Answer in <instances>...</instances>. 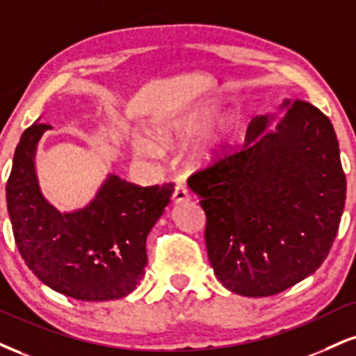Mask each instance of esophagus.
Instances as JSON below:
<instances>
[{"label": "esophagus", "mask_w": 356, "mask_h": 356, "mask_svg": "<svg viewBox=\"0 0 356 356\" xmlns=\"http://www.w3.org/2000/svg\"><path fill=\"white\" fill-rule=\"evenodd\" d=\"M187 200H191V192L187 187L184 186H177L174 191V202L175 204H181V202H187Z\"/></svg>", "instance_id": "1"}]
</instances>
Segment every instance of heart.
Listing matches in <instances>:
<instances>
[{"instance_id": "heart-1", "label": "heart", "mask_w": 356, "mask_h": 356, "mask_svg": "<svg viewBox=\"0 0 356 356\" xmlns=\"http://www.w3.org/2000/svg\"><path fill=\"white\" fill-rule=\"evenodd\" d=\"M216 111L207 109L204 113L194 115V118L186 119V121L177 122V124H164V126H159L154 129V136L159 140L162 145H175L182 140H186L187 137H191L195 132L202 131L209 122L216 118ZM220 149V140H213L207 145V147L202 149L199 154L200 159H209L213 154ZM134 151L137 156L140 157H149V159H159L162 156V149L154 143L152 139L145 136H137L134 139Z\"/></svg>"}]
</instances>
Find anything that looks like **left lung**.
I'll return each instance as SVG.
<instances>
[{
  "label": "left lung",
  "instance_id": "obj_1",
  "mask_svg": "<svg viewBox=\"0 0 356 356\" xmlns=\"http://www.w3.org/2000/svg\"><path fill=\"white\" fill-rule=\"evenodd\" d=\"M273 129L257 115L245 144L189 177L207 217L205 245L216 277L230 292L268 297L312 275L338 234L346 179L337 134L305 101Z\"/></svg>",
  "mask_w": 356,
  "mask_h": 356
}]
</instances>
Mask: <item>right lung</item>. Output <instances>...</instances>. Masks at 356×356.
Here are the masks:
<instances>
[{"instance_id": "right-lung-1", "label": "right lung", "mask_w": 356, "mask_h": 356, "mask_svg": "<svg viewBox=\"0 0 356 356\" xmlns=\"http://www.w3.org/2000/svg\"><path fill=\"white\" fill-rule=\"evenodd\" d=\"M46 124L21 136L6 182L8 213L24 264L44 285L83 302L129 295L147 265L145 238L174 192L140 187L109 174L86 207L59 212L38 184L36 147Z\"/></svg>"}]
</instances>
